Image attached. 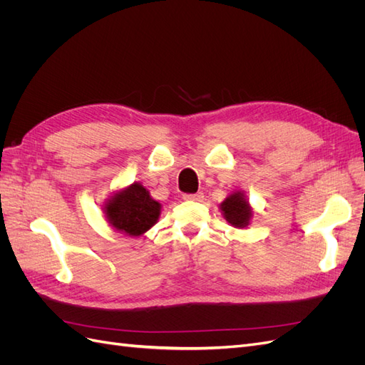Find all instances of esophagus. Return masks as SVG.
Returning <instances> with one entry per match:
<instances>
[{"mask_svg":"<svg viewBox=\"0 0 365 365\" xmlns=\"http://www.w3.org/2000/svg\"><path fill=\"white\" fill-rule=\"evenodd\" d=\"M182 197H184L185 201H196V202H200V201L204 200V193H202V192H197V193H185Z\"/></svg>","mask_w":365,"mask_h":365,"instance_id":"1","label":"esophagus"}]
</instances>
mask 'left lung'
Returning <instances> with one entry per match:
<instances>
[{"mask_svg": "<svg viewBox=\"0 0 365 365\" xmlns=\"http://www.w3.org/2000/svg\"><path fill=\"white\" fill-rule=\"evenodd\" d=\"M224 219L235 228H245L252 219V208L247 200L244 190H236L228 195L219 205Z\"/></svg>", "mask_w": 365, "mask_h": 365, "instance_id": "8db88e82", "label": "left lung"}]
</instances>
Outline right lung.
<instances>
[{
    "instance_id": "obj_1",
    "label": "right lung",
    "mask_w": 365,
    "mask_h": 365,
    "mask_svg": "<svg viewBox=\"0 0 365 365\" xmlns=\"http://www.w3.org/2000/svg\"><path fill=\"white\" fill-rule=\"evenodd\" d=\"M103 213L113 228L128 236H141L158 222L161 204L140 182L114 192L103 204Z\"/></svg>"
}]
</instances>
